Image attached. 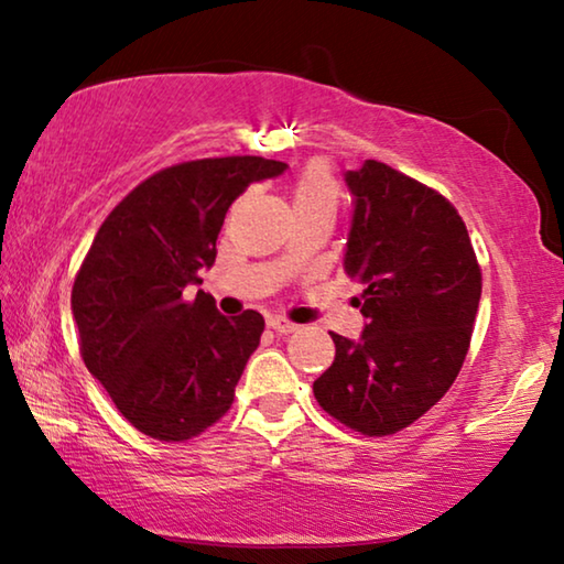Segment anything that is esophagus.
I'll list each match as a JSON object with an SVG mask.
<instances>
[{
	"label": "esophagus",
	"mask_w": 564,
	"mask_h": 564,
	"mask_svg": "<svg viewBox=\"0 0 564 564\" xmlns=\"http://www.w3.org/2000/svg\"><path fill=\"white\" fill-rule=\"evenodd\" d=\"M268 326H271V329L279 332V334H293L299 329L296 324H291L289 318H283V316H271V318H268Z\"/></svg>",
	"instance_id": "1"
}]
</instances>
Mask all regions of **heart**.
Here are the masks:
<instances>
[{"instance_id": "1", "label": "heart", "mask_w": 564, "mask_h": 564, "mask_svg": "<svg viewBox=\"0 0 564 564\" xmlns=\"http://www.w3.org/2000/svg\"><path fill=\"white\" fill-rule=\"evenodd\" d=\"M293 205L296 207H332L339 205V184L329 166L322 162L308 164L293 184Z\"/></svg>"}]
</instances>
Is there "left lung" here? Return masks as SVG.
<instances>
[{"label": "left lung", "instance_id": "left-lung-1", "mask_svg": "<svg viewBox=\"0 0 564 564\" xmlns=\"http://www.w3.org/2000/svg\"><path fill=\"white\" fill-rule=\"evenodd\" d=\"M351 225L344 273L362 283L359 339L332 334V367L314 382L326 413L365 435H390L427 413L460 372L481 268L456 207L392 166L344 172Z\"/></svg>", "mask_w": 564, "mask_h": 564}]
</instances>
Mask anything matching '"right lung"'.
<instances>
[{
	"instance_id": "1",
	"label": "right lung",
	"mask_w": 564,
	"mask_h": 564,
	"mask_svg": "<svg viewBox=\"0 0 564 564\" xmlns=\"http://www.w3.org/2000/svg\"><path fill=\"white\" fill-rule=\"evenodd\" d=\"M289 164L263 156L197 159L131 189L96 232L73 285L88 372L121 415L156 441H187L228 413L263 316H223L202 283L225 213L253 182Z\"/></svg>"
}]
</instances>
